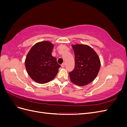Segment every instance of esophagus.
Returning a JSON list of instances; mask_svg holds the SVG:
<instances>
[{
	"label": "esophagus",
	"mask_w": 127,
	"mask_h": 127,
	"mask_svg": "<svg viewBox=\"0 0 127 127\" xmlns=\"http://www.w3.org/2000/svg\"><path fill=\"white\" fill-rule=\"evenodd\" d=\"M61 67H62V68H64L65 67V64L63 63L61 65Z\"/></svg>",
	"instance_id": "34e87169"
}]
</instances>
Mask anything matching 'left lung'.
Listing matches in <instances>:
<instances>
[{
	"label": "left lung",
	"instance_id": "8db88e82",
	"mask_svg": "<svg viewBox=\"0 0 127 127\" xmlns=\"http://www.w3.org/2000/svg\"><path fill=\"white\" fill-rule=\"evenodd\" d=\"M72 47L75 53V67L69 72L70 80L78 86L87 85L96 77L100 69V60L90 46L77 44Z\"/></svg>",
	"mask_w": 127,
	"mask_h": 127
}]
</instances>
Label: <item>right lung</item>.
<instances>
[{"mask_svg": "<svg viewBox=\"0 0 127 127\" xmlns=\"http://www.w3.org/2000/svg\"><path fill=\"white\" fill-rule=\"evenodd\" d=\"M53 45L49 41L34 44L25 59V67L29 75L34 81L44 84L54 79L60 65L51 55Z\"/></svg>", "mask_w": 127, "mask_h": 127, "instance_id": "obj_1", "label": "right lung"}]
</instances>
